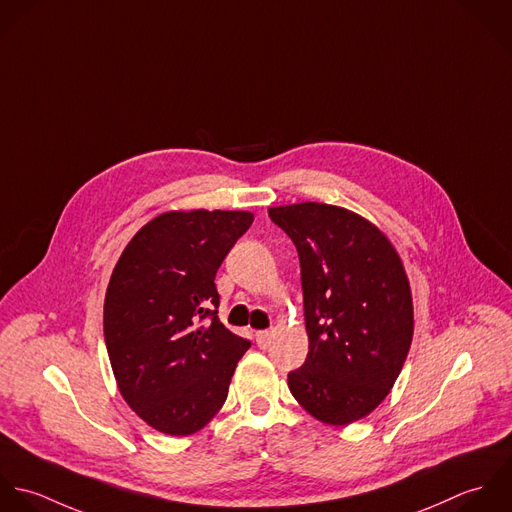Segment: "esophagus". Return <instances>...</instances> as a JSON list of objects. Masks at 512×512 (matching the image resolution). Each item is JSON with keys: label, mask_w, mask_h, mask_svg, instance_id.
I'll use <instances>...</instances> for the list:
<instances>
[{"label": "esophagus", "mask_w": 512, "mask_h": 512, "mask_svg": "<svg viewBox=\"0 0 512 512\" xmlns=\"http://www.w3.org/2000/svg\"><path fill=\"white\" fill-rule=\"evenodd\" d=\"M255 340H257V344H259V348H267L269 342H271V332H269V330H259V332L255 334Z\"/></svg>", "instance_id": "1"}]
</instances>
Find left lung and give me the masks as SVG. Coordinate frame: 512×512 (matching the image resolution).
<instances>
[{"mask_svg":"<svg viewBox=\"0 0 512 512\" xmlns=\"http://www.w3.org/2000/svg\"><path fill=\"white\" fill-rule=\"evenodd\" d=\"M301 261L308 354L289 390L316 419L346 425L378 408L408 356L413 307L386 235L336 205L271 207Z\"/></svg>","mask_w":512,"mask_h":512,"instance_id":"obj_1","label":"left lung"}]
</instances>
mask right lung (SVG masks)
<instances>
[{
  "label": "right lung",
  "instance_id": "1",
  "mask_svg": "<svg viewBox=\"0 0 512 512\" xmlns=\"http://www.w3.org/2000/svg\"><path fill=\"white\" fill-rule=\"evenodd\" d=\"M249 211H170L122 251L104 297L118 390L148 425L190 435L221 409L251 342L219 316L215 273L251 227Z\"/></svg>",
  "mask_w": 512,
  "mask_h": 512
}]
</instances>
